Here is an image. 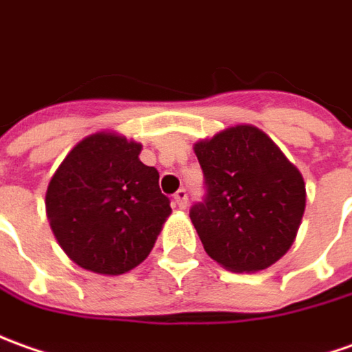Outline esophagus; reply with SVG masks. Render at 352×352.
<instances>
[{"label": "esophagus", "mask_w": 352, "mask_h": 352, "mask_svg": "<svg viewBox=\"0 0 352 352\" xmlns=\"http://www.w3.org/2000/svg\"><path fill=\"white\" fill-rule=\"evenodd\" d=\"M173 204H175L177 208H181V210H185L186 204H188V195H186L185 188H179L175 192V196H173Z\"/></svg>", "instance_id": "obj_1"}]
</instances>
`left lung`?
Here are the masks:
<instances>
[{
  "mask_svg": "<svg viewBox=\"0 0 352 352\" xmlns=\"http://www.w3.org/2000/svg\"><path fill=\"white\" fill-rule=\"evenodd\" d=\"M206 196L190 208L204 250L231 272H260L285 254L307 206L302 175L252 125L195 144Z\"/></svg>",
  "mask_w": 352,
  "mask_h": 352,
  "instance_id": "1",
  "label": "left lung"
}]
</instances>
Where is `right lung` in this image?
<instances>
[{
    "instance_id": "add662e5",
    "label": "right lung",
    "mask_w": 352,
    "mask_h": 352,
    "mask_svg": "<svg viewBox=\"0 0 352 352\" xmlns=\"http://www.w3.org/2000/svg\"><path fill=\"white\" fill-rule=\"evenodd\" d=\"M140 150L125 136L96 133L80 140L52 177L47 219L76 266L121 276L154 248L171 206L156 167L138 160Z\"/></svg>"
}]
</instances>
